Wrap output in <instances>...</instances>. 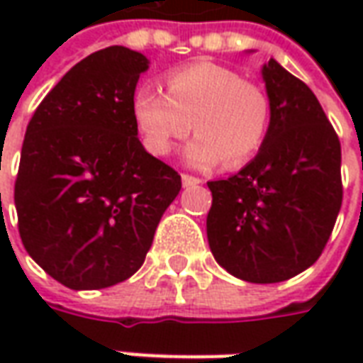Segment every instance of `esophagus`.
I'll list each match as a JSON object with an SVG mask.
<instances>
[{
	"label": "esophagus",
	"mask_w": 363,
	"mask_h": 363,
	"mask_svg": "<svg viewBox=\"0 0 363 363\" xmlns=\"http://www.w3.org/2000/svg\"><path fill=\"white\" fill-rule=\"evenodd\" d=\"M182 184L184 186H198V184H202V179H198L194 174L182 173Z\"/></svg>",
	"instance_id": "34e87169"
}]
</instances>
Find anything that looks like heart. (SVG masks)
I'll return each mask as SVG.
<instances>
[{"label":"heart","mask_w":363,"mask_h":363,"mask_svg":"<svg viewBox=\"0 0 363 363\" xmlns=\"http://www.w3.org/2000/svg\"><path fill=\"white\" fill-rule=\"evenodd\" d=\"M167 93L140 85L132 114L145 150L167 157L192 132L186 159L194 167H228L251 161L267 140L272 120L270 96L262 85L243 79L235 69L196 62L165 75Z\"/></svg>","instance_id":"1"}]
</instances>
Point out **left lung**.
Instances as JSON below:
<instances>
[{
  "mask_svg": "<svg viewBox=\"0 0 363 363\" xmlns=\"http://www.w3.org/2000/svg\"><path fill=\"white\" fill-rule=\"evenodd\" d=\"M272 104L257 157L228 181H210L208 243L235 278L276 284L325 251L342 204L340 140L313 91L270 60L262 67Z\"/></svg>",
  "mask_w": 363,
  "mask_h": 363,
  "instance_id": "left-lung-1",
  "label": "left lung"
}]
</instances>
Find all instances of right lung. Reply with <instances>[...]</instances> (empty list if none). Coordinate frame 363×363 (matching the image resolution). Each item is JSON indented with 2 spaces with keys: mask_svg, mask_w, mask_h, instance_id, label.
Wrapping results in <instances>:
<instances>
[{
  "mask_svg": "<svg viewBox=\"0 0 363 363\" xmlns=\"http://www.w3.org/2000/svg\"><path fill=\"white\" fill-rule=\"evenodd\" d=\"M147 58L93 52L44 96L28 122L17 181L19 235L69 289L128 280L145 260L181 174L143 150L132 99Z\"/></svg>",
  "mask_w": 363,
  "mask_h": 363,
  "instance_id": "right-lung-1",
  "label": "right lung"
}]
</instances>
